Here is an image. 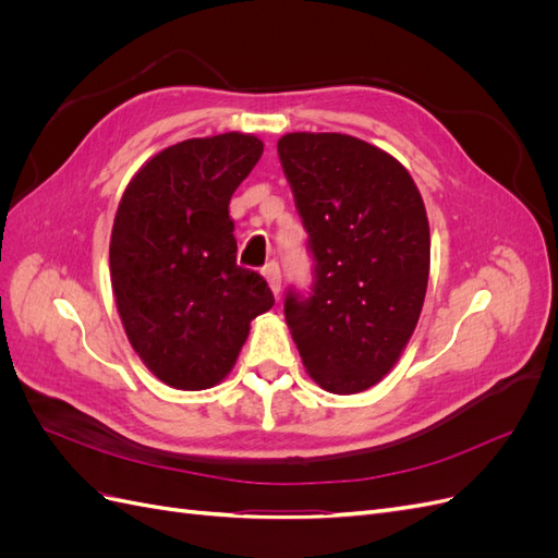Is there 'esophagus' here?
<instances>
[{"label": "esophagus", "mask_w": 558, "mask_h": 558, "mask_svg": "<svg viewBox=\"0 0 558 558\" xmlns=\"http://www.w3.org/2000/svg\"><path fill=\"white\" fill-rule=\"evenodd\" d=\"M263 277L269 283V289H272V293L279 295L281 293V269H279V265L277 263H267L263 267Z\"/></svg>", "instance_id": "obj_1"}]
</instances>
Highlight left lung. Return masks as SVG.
Returning a JSON list of instances; mask_svg holds the SVG:
<instances>
[{"mask_svg":"<svg viewBox=\"0 0 558 558\" xmlns=\"http://www.w3.org/2000/svg\"><path fill=\"white\" fill-rule=\"evenodd\" d=\"M277 150L316 260L312 298L286 295V324L320 388L367 391L391 373L424 307V199L391 154L351 134L289 132Z\"/></svg>","mask_w":558,"mask_h":558,"instance_id":"1","label":"left lung"}]
</instances>
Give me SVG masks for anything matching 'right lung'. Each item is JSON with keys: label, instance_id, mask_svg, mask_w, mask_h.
<instances>
[{"label": "right lung", "instance_id": "add662e5", "mask_svg": "<svg viewBox=\"0 0 558 558\" xmlns=\"http://www.w3.org/2000/svg\"><path fill=\"white\" fill-rule=\"evenodd\" d=\"M263 156L256 134L185 140L146 160L118 202L109 269L132 349L181 391L221 384L251 320L272 310L267 281L238 265L228 205Z\"/></svg>", "mask_w": 558, "mask_h": 558}]
</instances>
